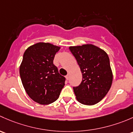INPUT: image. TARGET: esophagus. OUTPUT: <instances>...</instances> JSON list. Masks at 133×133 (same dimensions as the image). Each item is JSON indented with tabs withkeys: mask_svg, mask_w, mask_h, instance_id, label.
I'll list each match as a JSON object with an SVG mask.
<instances>
[{
	"mask_svg": "<svg viewBox=\"0 0 133 133\" xmlns=\"http://www.w3.org/2000/svg\"><path fill=\"white\" fill-rule=\"evenodd\" d=\"M66 78L67 80H68V79H69V74H68L66 76Z\"/></svg>",
	"mask_w": 133,
	"mask_h": 133,
	"instance_id": "34e87169",
	"label": "esophagus"
}]
</instances>
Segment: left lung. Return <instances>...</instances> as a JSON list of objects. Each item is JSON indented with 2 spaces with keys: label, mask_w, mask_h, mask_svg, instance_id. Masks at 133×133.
Returning a JSON list of instances; mask_svg holds the SVG:
<instances>
[{
  "label": "left lung",
  "mask_w": 133,
  "mask_h": 133,
  "mask_svg": "<svg viewBox=\"0 0 133 133\" xmlns=\"http://www.w3.org/2000/svg\"><path fill=\"white\" fill-rule=\"evenodd\" d=\"M69 49L83 75L81 84L73 87L77 100L88 106L98 103L108 94L113 81L108 54L93 45L70 46Z\"/></svg>",
  "instance_id": "obj_1"
}]
</instances>
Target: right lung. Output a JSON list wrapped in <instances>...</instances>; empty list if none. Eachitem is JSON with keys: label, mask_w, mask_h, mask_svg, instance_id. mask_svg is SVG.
<instances>
[{"label": "right lung", "mask_w": 133, "mask_h": 133, "mask_svg": "<svg viewBox=\"0 0 133 133\" xmlns=\"http://www.w3.org/2000/svg\"><path fill=\"white\" fill-rule=\"evenodd\" d=\"M60 48L49 43H38L25 50L20 67L22 83L28 95L40 104L58 98L66 79L53 63Z\"/></svg>", "instance_id": "obj_1"}]
</instances>
